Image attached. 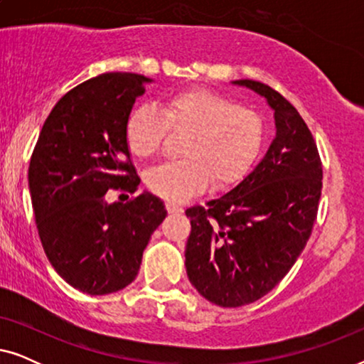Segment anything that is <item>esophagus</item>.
<instances>
[{
	"instance_id": "34e87169",
	"label": "esophagus",
	"mask_w": 364,
	"mask_h": 364,
	"mask_svg": "<svg viewBox=\"0 0 364 364\" xmlns=\"http://www.w3.org/2000/svg\"><path fill=\"white\" fill-rule=\"evenodd\" d=\"M166 208L168 213H182L183 212V208L181 205H177V203H172V202H167Z\"/></svg>"
}]
</instances>
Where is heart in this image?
<instances>
[{
  "label": "heart",
  "mask_w": 364,
  "mask_h": 364,
  "mask_svg": "<svg viewBox=\"0 0 364 364\" xmlns=\"http://www.w3.org/2000/svg\"><path fill=\"white\" fill-rule=\"evenodd\" d=\"M168 129L191 132L186 159L166 162L147 173V186L168 202H183L213 187H230L255 162L263 142L260 114L225 94L187 89L162 99L161 111L137 106L124 122V139L136 157L159 152Z\"/></svg>",
  "instance_id": "b5f03b06"
}]
</instances>
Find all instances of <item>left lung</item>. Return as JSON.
I'll return each mask as SVG.
<instances>
[{"label": "left lung", "instance_id": "1", "mask_svg": "<svg viewBox=\"0 0 364 364\" xmlns=\"http://www.w3.org/2000/svg\"><path fill=\"white\" fill-rule=\"evenodd\" d=\"M233 82L267 99L277 136L235 188L186 210L192 225L188 280L203 298L225 308L260 300L290 272L311 235L323 187L320 152L300 112L267 84Z\"/></svg>", "mask_w": 364, "mask_h": 364}]
</instances>
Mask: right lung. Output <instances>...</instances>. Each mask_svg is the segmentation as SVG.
Wrapping results in <instances>:
<instances>
[{"mask_svg":"<svg viewBox=\"0 0 364 364\" xmlns=\"http://www.w3.org/2000/svg\"><path fill=\"white\" fill-rule=\"evenodd\" d=\"M146 76L104 73L59 99L39 132L28 182L44 253L69 285L107 295L136 280L167 212L152 193L107 203V191L136 193L124 122Z\"/></svg>","mask_w":364,"mask_h":364,"instance_id":"add662e5","label":"right lung"}]
</instances>
